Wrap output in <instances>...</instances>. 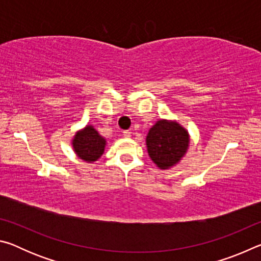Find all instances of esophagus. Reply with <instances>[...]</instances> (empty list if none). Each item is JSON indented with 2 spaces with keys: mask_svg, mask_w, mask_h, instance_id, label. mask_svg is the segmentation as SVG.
Instances as JSON below:
<instances>
[{
  "mask_svg": "<svg viewBox=\"0 0 261 261\" xmlns=\"http://www.w3.org/2000/svg\"><path fill=\"white\" fill-rule=\"evenodd\" d=\"M123 137H124V138H130V137H131V132L124 131V132H123Z\"/></svg>",
  "mask_w": 261,
  "mask_h": 261,
  "instance_id": "34e87169",
  "label": "esophagus"
}]
</instances>
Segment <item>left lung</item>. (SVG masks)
<instances>
[{
    "label": "left lung",
    "instance_id": "left-lung-1",
    "mask_svg": "<svg viewBox=\"0 0 261 261\" xmlns=\"http://www.w3.org/2000/svg\"><path fill=\"white\" fill-rule=\"evenodd\" d=\"M189 146V131L177 121L158 120L146 136L148 155L162 170L177 166L187 154Z\"/></svg>",
    "mask_w": 261,
    "mask_h": 261
}]
</instances>
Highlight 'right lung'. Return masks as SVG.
<instances>
[{
  "mask_svg": "<svg viewBox=\"0 0 261 261\" xmlns=\"http://www.w3.org/2000/svg\"><path fill=\"white\" fill-rule=\"evenodd\" d=\"M73 152L84 162L93 163L105 153L107 140L92 124H86L83 129L74 132L71 139Z\"/></svg>",
  "mask_w": 261,
  "mask_h": 261,
  "instance_id": "1",
  "label": "right lung"
}]
</instances>
